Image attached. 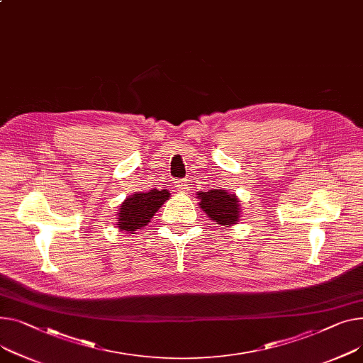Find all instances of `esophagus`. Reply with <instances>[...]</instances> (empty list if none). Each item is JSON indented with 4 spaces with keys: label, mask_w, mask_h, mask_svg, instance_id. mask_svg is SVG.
<instances>
[{
    "label": "esophagus",
    "mask_w": 363,
    "mask_h": 363,
    "mask_svg": "<svg viewBox=\"0 0 363 363\" xmlns=\"http://www.w3.org/2000/svg\"><path fill=\"white\" fill-rule=\"evenodd\" d=\"M174 186H175V189L179 191V192H186V191H188V182H186V179H178V181H175V182H174Z\"/></svg>",
    "instance_id": "esophagus-1"
}]
</instances>
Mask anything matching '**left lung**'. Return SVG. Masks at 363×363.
Returning <instances> with one entry per match:
<instances>
[{"instance_id":"obj_1","label":"left lung","mask_w":363,"mask_h":363,"mask_svg":"<svg viewBox=\"0 0 363 363\" xmlns=\"http://www.w3.org/2000/svg\"><path fill=\"white\" fill-rule=\"evenodd\" d=\"M197 197L200 199V207L216 225L229 228L239 220L240 206L235 194L225 189H210L207 192L200 191Z\"/></svg>"}]
</instances>
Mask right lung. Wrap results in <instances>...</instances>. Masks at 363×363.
Here are the masks:
<instances>
[{
	"instance_id": "add662e5",
	"label": "right lung",
	"mask_w": 363,
	"mask_h": 363,
	"mask_svg": "<svg viewBox=\"0 0 363 363\" xmlns=\"http://www.w3.org/2000/svg\"><path fill=\"white\" fill-rule=\"evenodd\" d=\"M167 199L169 191L166 189H150L149 192H137L130 196L119 206L118 228L128 233L144 228Z\"/></svg>"
}]
</instances>
